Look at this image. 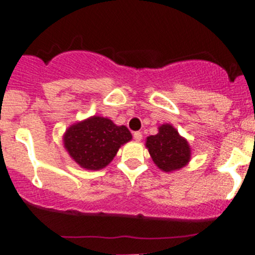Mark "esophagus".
<instances>
[{
    "instance_id": "obj_1",
    "label": "esophagus",
    "mask_w": 255,
    "mask_h": 255,
    "mask_svg": "<svg viewBox=\"0 0 255 255\" xmlns=\"http://www.w3.org/2000/svg\"><path fill=\"white\" fill-rule=\"evenodd\" d=\"M133 137H134V139L137 140V142H140V140H142L143 134L140 132H134L133 133Z\"/></svg>"
}]
</instances>
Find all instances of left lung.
Instances as JSON below:
<instances>
[{"label": "left lung", "mask_w": 255, "mask_h": 255, "mask_svg": "<svg viewBox=\"0 0 255 255\" xmlns=\"http://www.w3.org/2000/svg\"><path fill=\"white\" fill-rule=\"evenodd\" d=\"M145 146L154 164L164 173H173L186 166L191 159V146L170 123L159 126L155 135H149Z\"/></svg>", "instance_id": "obj_1"}]
</instances>
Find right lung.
Masks as SVG:
<instances>
[{"instance_id":"1","label":"right lung","mask_w":255,"mask_h":255,"mask_svg":"<svg viewBox=\"0 0 255 255\" xmlns=\"http://www.w3.org/2000/svg\"><path fill=\"white\" fill-rule=\"evenodd\" d=\"M132 139L126 126L110 118L91 116L73 123L63 134V144L70 158L86 170H101L113 160L118 149Z\"/></svg>"}]
</instances>
